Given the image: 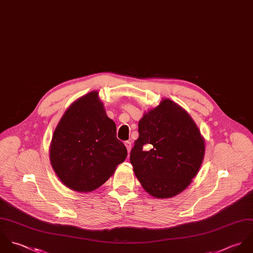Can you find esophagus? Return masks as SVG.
<instances>
[{
  "instance_id": "obj_1",
  "label": "esophagus",
  "mask_w": 253,
  "mask_h": 253,
  "mask_svg": "<svg viewBox=\"0 0 253 253\" xmlns=\"http://www.w3.org/2000/svg\"><path fill=\"white\" fill-rule=\"evenodd\" d=\"M124 144H125V147H126V149H127L128 152H130V151H131V142L126 141Z\"/></svg>"
}]
</instances>
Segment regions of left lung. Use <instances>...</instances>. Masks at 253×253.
I'll use <instances>...</instances> for the list:
<instances>
[{"instance_id":"obj_1","label":"left lung","mask_w":253,"mask_h":253,"mask_svg":"<svg viewBox=\"0 0 253 253\" xmlns=\"http://www.w3.org/2000/svg\"><path fill=\"white\" fill-rule=\"evenodd\" d=\"M203 157L201 132L176 102L163 100L140 120L130 162L152 197L168 199L183 192L198 174Z\"/></svg>"}]
</instances>
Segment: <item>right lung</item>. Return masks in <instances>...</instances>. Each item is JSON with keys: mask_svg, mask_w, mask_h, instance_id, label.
Here are the masks:
<instances>
[{"mask_svg": "<svg viewBox=\"0 0 253 253\" xmlns=\"http://www.w3.org/2000/svg\"><path fill=\"white\" fill-rule=\"evenodd\" d=\"M127 157L116 138V125L107 117L98 92L74 101L61 117L51 139L50 160L59 180L76 192H92Z\"/></svg>", "mask_w": 253, "mask_h": 253, "instance_id": "1", "label": "right lung"}]
</instances>
